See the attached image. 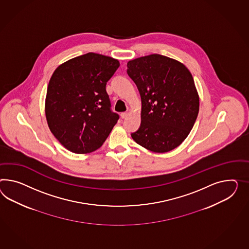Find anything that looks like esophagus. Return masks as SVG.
<instances>
[{"instance_id": "esophagus-1", "label": "esophagus", "mask_w": 249, "mask_h": 249, "mask_svg": "<svg viewBox=\"0 0 249 249\" xmlns=\"http://www.w3.org/2000/svg\"><path fill=\"white\" fill-rule=\"evenodd\" d=\"M128 115H129L128 113H126V112H124V113H121V115H121V118L124 119V118H126V117H127Z\"/></svg>"}]
</instances>
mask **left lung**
I'll use <instances>...</instances> for the list:
<instances>
[{"instance_id": "8db88e82", "label": "left lung", "mask_w": 249, "mask_h": 249, "mask_svg": "<svg viewBox=\"0 0 249 249\" xmlns=\"http://www.w3.org/2000/svg\"><path fill=\"white\" fill-rule=\"evenodd\" d=\"M127 74L142 100L140 128L132 138L153 153L178 147L192 131L199 110V96L184 64L160 54L127 62Z\"/></svg>"}]
</instances>
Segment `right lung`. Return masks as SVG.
I'll use <instances>...</instances> for the list:
<instances>
[{
	"mask_svg": "<svg viewBox=\"0 0 249 249\" xmlns=\"http://www.w3.org/2000/svg\"><path fill=\"white\" fill-rule=\"evenodd\" d=\"M119 66L114 57L89 52L53 72L45 115L51 133L67 150L92 153L108 137L119 115L110 110L106 86Z\"/></svg>",
	"mask_w": 249,
	"mask_h": 249,
	"instance_id": "add662e5",
	"label": "right lung"
}]
</instances>
